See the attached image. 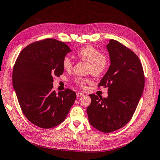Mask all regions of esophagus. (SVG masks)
<instances>
[{
  "instance_id": "esophagus-1",
  "label": "esophagus",
  "mask_w": 160,
  "mask_h": 160,
  "mask_svg": "<svg viewBox=\"0 0 160 160\" xmlns=\"http://www.w3.org/2000/svg\"><path fill=\"white\" fill-rule=\"evenodd\" d=\"M77 94V97H78V98H79V97H81V96H83L84 94L83 93H81V92H77V93H76Z\"/></svg>"
}]
</instances>
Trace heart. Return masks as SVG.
Listing matches in <instances>:
<instances>
[{"mask_svg":"<svg viewBox=\"0 0 160 160\" xmlns=\"http://www.w3.org/2000/svg\"><path fill=\"white\" fill-rule=\"evenodd\" d=\"M77 55L81 60L89 62V72L95 76L102 75L108 69L109 65L108 56L100 53V51L93 46L86 45L82 47L77 52ZM62 65L67 71H69L72 68V61L68 56L63 58ZM75 82L79 86L83 88L86 83H89L90 80L86 78H79Z\"/></svg>","mask_w":160,"mask_h":160,"instance_id":"obj_1","label":"heart"}]
</instances>
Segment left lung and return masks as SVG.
<instances>
[{
	"label": "left lung",
	"instance_id": "1",
	"mask_svg": "<svg viewBox=\"0 0 160 160\" xmlns=\"http://www.w3.org/2000/svg\"><path fill=\"white\" fill-rule=\"evenodd\" d=\"M110 66L99 87L108 88V97L90 94L87 109L90 124L101 132H114L126 125L142 95L145 77L138 57L119 42L111 39L106 45Z\"/></svg>",
	"mask_w": 160,
	"mask_h": 160
}]
</instances>
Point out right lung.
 Masks as SVG:
<instances>
[{
	"instance_id": "obj_1",
	"label": "right lung",
	"mask_w": 160,
	"mask_h": 160,
	"mask_svg": "<svg viewBox=\"0 0 160 160\" xmlns=\"http://www.w3.org/2000/svg\"><path fill=\"white\" fill-rule=\"evenodd\" d=\"M67 43L53 38L33 42L21 52L14 66L13 88L22 113L41 128L61 123L76 99L69 89L58 93L52 90L53 77L62 74V59L71 51Z\"/></svg>"
}]
</instances>
